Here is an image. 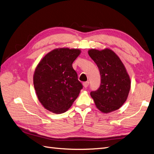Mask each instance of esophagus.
<instances>
[{"mask_svg":"<svg viewBox=\"0 0 154 154\" xmlns=\"http://www.w3.org/2000/svg\"><path fill=\"white\" fill-rule=\"evenodd\" d=\"M88 85H89V82H85L83 83V86H84L85 88H87L88 86Z\"/></svg>","mask_w":154,"mask_h":154,"instance_id":"esophagus-1","label":"esophagus"}]
</instances>
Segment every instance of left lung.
Wrapping results in <instances>:
<instances>
[{
    "mask_svg": "<svg viewBox=\"0 0 154 154\" xmlns=\"http://www.w3.org/2000/svg\"><path fill=\"white\" fill-rule=\"evenodd\" d=\"M88 53L101 76L100 87L91 92L96 107L104 113L118 110L127 100L130 88V80L124 65L109 49H91Z\"/></svg>",
    "mask_w": 154,
    "mask_h": 154,
    "instance_id": "8db88e82",
    "label": "left lung"
}]
</instances>
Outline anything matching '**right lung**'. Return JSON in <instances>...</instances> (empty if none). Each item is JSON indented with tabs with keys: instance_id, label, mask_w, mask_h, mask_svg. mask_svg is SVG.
<instances>
[{
	"instance_id": "add662e5",
	"label": "right lung",
	"mask_w": 154,
	"mask_h": 154,
	"mask_svg": "<svg viewBox=\"0 0 154 154\" xmlns=\"http://www.w3.org/2000/svg\"><path fill=\"white\" fill-rule=\"evenodd\" d=\"M80 54L79 49H54L45 56L35 69L33 83L38 100L53 113L67 111L82 89L72 65Z\"/></svg>"
}]
</instances>
